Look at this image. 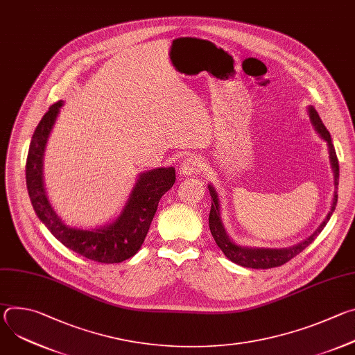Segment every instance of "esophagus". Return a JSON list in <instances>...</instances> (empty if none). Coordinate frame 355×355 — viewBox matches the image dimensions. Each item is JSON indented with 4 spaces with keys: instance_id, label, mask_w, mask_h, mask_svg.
<instances>
[{
    "instance_id": "obj_1",
    "label": "esophagus",
    "mask_w": 355,
    "mask_h": 355,
    "mask_svg": "<svg viewBox=\"0 0 355 355\" xmlns=\"http://www.w3.org/2000/svg\"><path fill=\"white\" fill-rule=\"evenodd\" d=\"M202 167H204V162L199 156H191L185 159L180 167V174L184 177H191L193 174H198Z\"/></svg>"
}]
</instances>
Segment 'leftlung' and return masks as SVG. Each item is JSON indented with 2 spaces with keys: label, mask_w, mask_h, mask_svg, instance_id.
<instances>
[{
  "label": "left lung",
  "mask_w": 355,
  "mask_h": 355,
  "mask_svg": "<svg viewBox=\"0 0 355 355\" xmlns=\"http://www.w3.org/2000/svg\"><path fill=\"white\" fill-rule=\"evenodd\" d=\"M308 115H309V119H311L315 130L318 132V135L327 143L330 166H331L333 177H334V195H333L330 212L327 214L324 220L320 223V226L308 239H305V240L295 244V245L284 247V248L241 245V244L234 243L229 237V234L225 229V225L222 222V216H220L219 195H218L215 187L212 184H209L208 189H209V193H211V198H212V208H211V214H209L211 233H212L216 244L219 245V248L223 251V254L230 261L236 263L237 266H241V267H245V268L267 270V268L279 267V266L288 263L295 256H297L300 251L305 250L319 236V233L324 229V226L327 225V222L330 220V216L333 215V212L336 209V205H337V185H338V160H337V156H336V150H334V146L331 143V136H330L329 130L326 129V126L323 125V122H322L318 111L315 110V107H312V105L308 107Z\"/></svg>",
  "instance_id": "left-lung-1"
}]
</instances>
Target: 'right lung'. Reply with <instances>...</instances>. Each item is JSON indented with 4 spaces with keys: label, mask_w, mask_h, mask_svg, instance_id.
I'll use <instances>...</instances> for the list:
<instances>
[{
    "label": "right lung",
    "mask_w": 355,
    "mask_h": 355,
    "mask_svg": "<svg viewBox=\"0 0 355 355\" xmlns=\"http://www.w3.org/2000/svg\"><path fill=\"white\" fill-rule=\"evenodd\" d=\"M63 104V101H59L49 108L36 126L29 144L26 188L32 207L50 233L77 254L96 263H122L140 250L162 196L175 182V168L160 167L140 173L121 214L105 226L80 229L64 223L50 204L43 180L46 144Z\"/></svg>",
    "instance_id": "add662e5"
}]
</instances>
